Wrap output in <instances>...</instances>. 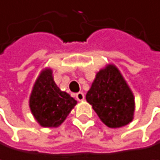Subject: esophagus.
Masks as SVG:
<instances>
[{
    "mask_svg": "<svg viewBox=\"0 0 160 160\" xmlns=\"http://www.w3.org/2000/svg\"><path fill=\"white\" fill-rule=\"evenodd\" d=\"M76 99L78 102H82L84 100V94L82 93V92H78V93L76 94Z\"/></svg>",
    "mask_w": 160,
    "mask_h": 160,
    "instance_id": "34e87169",
    "label": "esophagus"
}]
</instances>
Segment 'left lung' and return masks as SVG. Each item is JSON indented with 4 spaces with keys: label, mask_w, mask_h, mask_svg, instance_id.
Returning <instances> with one entry per match:
<instances>
[{
    "label": "left lung",
    "mask_w": 160,
    "mask_h": 160,
    "mask_svg": "<svg viewBox=\"0 0 160 160\" xmlns=\"http://www.w3.org/2000/svg\"><path fill=\"white\" fill-rule=\"evenodd\" d=\"M86 101L108 128H121L133 120V93L114 64H108L96 74Z\"/></svg>",
    "instance_id": "1"
}]
</instances>
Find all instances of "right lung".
Masks as SVG:
<instances>
[{
  "label": "right lung",
  "instance_id": "right-lung-1",
  "mask_svg": "<svg viewBox=\"0 0 160 160\" xmlns=\"http://www.w3.org/2000/svg\"><path fill=\"white\" fill-rule=\"evenodd\" d=\"M29 108L37 123L44 128H58L77 104L68 93L56 84L51 68L43 69L29 96Z\"/></svg>",
  "mask_w": 160,
  "mask_h": 160
}]
</instances>
